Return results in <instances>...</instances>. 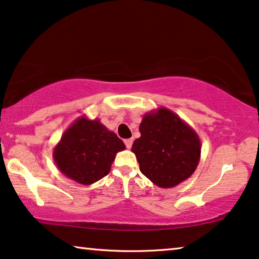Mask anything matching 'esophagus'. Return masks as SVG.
I'll return each instance as SVG.
<instances>
[{"mask_svg": "<svg viewBox=\"0 0 259 259\" xmlns=\"http://www.w3.org/2000/svg\"><path fill=\"white\" fill-rule=\"evenodd\" d=\"M125 145H126V147L127 148H131V147H132V145H133V139H126L125 140Z\"/></svg>", "mask_w": 259, "mask_h": 259, "instance_id": "1", "label": "esophagus"}]
</instances>
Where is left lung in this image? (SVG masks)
I'll return each instance as SVG.
<instances>
[{
  "instance_id": "left-lung-1",
  "label": "left lung",
  "mask_w": 259,
  "mask_h": 259,
  "mask_svg": "<svg viewBox=\"0 0 259 259\" xmlns=\"http://www.w3.org/2000/svg\"><path fill=\"white\" fill-rule=\"evenodd\" d=\"M141 137L133 142L140 171L162 189L175 188L191 177L200 161L201 143L188 122L166 107L143 116Z\"/></svg>"
}]
</instances>
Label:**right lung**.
<instances>
[{
	"mask_svg": "<svg viewBox=\"0 0 259 259\" xmlns=\"http://www.w3.org/2000/svg\"><path fill=\"white\" fill-rule=\"evenodd\" d=\"M125 148V143L99 119L82 116L62 134L53 149V158L67 178L90 185L110 172L117 153Z\"/></svg>",
	"mask_w": 259,
	"mask_h": 259,
	"instance_id": "right-lung-1",
	"label": "right lung"
}]
</instances>
